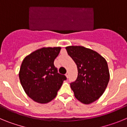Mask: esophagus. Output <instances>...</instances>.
I'll return each mask as SVG.
<instances>
[{
  "label": "esophagus",
  "instance_id": "obj_1",
  "mask_svg": "<svg viewBox=\"0 0 127 127\" xmlns=\"http://www.w3.org/2000/svg\"><path fill=\"white\" fill-rule=\"evenodd\" d=\"M65 76H66V77H67V78H68V77H69V72H67V73H66Z\"/></svg>",
  "mask_w": 127,
  "mask_h": 127
}]
</instances>
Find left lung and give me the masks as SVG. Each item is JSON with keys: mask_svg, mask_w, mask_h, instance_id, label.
I'll return each mask as SVG.
<instances>
[{"mask_svg": "<svg viewBox=\"0 0 127 127\" xmlns=\"http://www.w3.org/2000/svg\"><path fill=\"white\" fill-rule=\"evenodd\" d=\"M77 65V77L70 84L79 101L90 104L101 97L109 81L107 61L97 51L81 46L65 48Z\"/></svg>", "mask_w": 127, "mask_h": 127, "instance_id": "obj_1", "label": "left lung"}]
</instances>
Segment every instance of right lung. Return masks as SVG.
Returning <instances> with one entry per match:
<instances>
[{
	"label": "right lung",
	"mask_w": 127,
	"mask_h": 127,
	"mask_svg": "<svg viewBox=\"0 0 127 127\" xmlns=\"http://www.w3.org/2000/svg\"><path fill=\"white\" fill-rule=\"evenodd\" d=\"M60 47H44L33 51L23 59L19 71L20 83L26 94L33 101L46 104L55 98L66 79L57 72L54 60Z\"/></svg>",
	"instance_id": "right-lung-1"
}]
</instances>
